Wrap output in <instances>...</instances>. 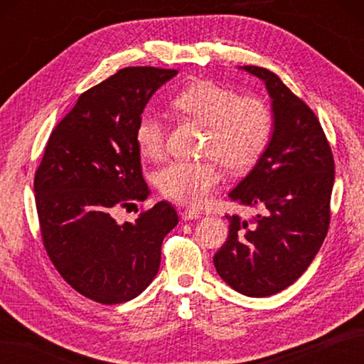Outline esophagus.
Masks as SVG:
<instances>
[{
	"label": "esophagus",
	"mask_w": 364,
	"mask_h": 364,
	"mask_svg": "<svg viewBox=\"0 0 364 364\" xmlns=\"http://www.w3.org/2000/svg\"><path fill=\"white\" fill-rule=\"evenodd\" d=\"M181 218H183V220H196V219L202 218V215H200V213L197 210H191V208H186V210L181 211Z\"/></svg>",
	"instance_id": "34e87169"
}]
</instances>
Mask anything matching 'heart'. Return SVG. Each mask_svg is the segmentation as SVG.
<instances>
[{
  "mask_svg": "<svg viewBox=\"0 0 364 364\" xmlns=\"http://www.w3.org/2000/svg\"><path fill=\"white\" fill-rule=\"evenodd\" d=\"M178 112L208 127L205 156L218 159L230 172L250 168L267 149L272 136V112L258 98H242L237 90L214 81H197L173 97ZM134 139L145 158L158 159L164 151L166 127L146 112L137 122ZM214 161H175L156 173L161 194L175 203L203 206L219 186Z\"/></svg>",
  "mask_w": 364,
  "mask_h": 364,
  "instance_id": "obj_1",
  "label": "heart"
}]
</instances>
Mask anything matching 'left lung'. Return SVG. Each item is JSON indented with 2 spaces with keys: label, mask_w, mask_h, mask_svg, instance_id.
Segmentation results:
<instances>
[{
  "label": "left lung",
  "mask_w": 364,
  "mask_h": 364,
  "mask_svg": "<svg viewBox=\"0 0 364 364\" xmlns=\"http://www.w3.org/2000/svg\"><path fill=\"white\" fill-rule=\"evenodd\" d=\"M264 84L274 129L264 153L230 192L257 206L250 223L227 215L228 239L214 255L219 277L249 297L288 288L311 264L326 239L335 162L314 112L267 68L239 67Z\"/></svg>",
  "instance_id": "1"
}]
</instances>
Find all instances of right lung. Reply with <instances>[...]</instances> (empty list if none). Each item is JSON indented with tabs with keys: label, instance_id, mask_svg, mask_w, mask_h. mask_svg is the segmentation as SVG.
I'll return each mask as SVG.
<instances>
[{
	"label": "right lung",
	"instance_id": "right-lung-1",
	"mask_svg": "<svg viewBox=\"0 0 364 364\" xmlns=\"http://www.w3.org/2000/svg\"><path fill=\"white\" fill-rule=\"evenodd\" d=\"M176 70L122 68L89 89L58 123L34 178L42 239L58 272L84 297L103 305L137 297L156 277L162 239L178 214L159 202L134 222L114 213L144 202L134 133L145 105Z\"/></svg>",
	"mask_w": 364,
	"mask_h": 364
}]
</instances>
